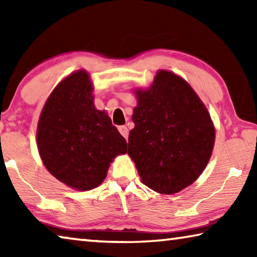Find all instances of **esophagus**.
Instances as JSON below:
<instances>
[{"instance_id":"esophagus-1","label":"esophagus","mask_w":257,"mask_h":257,"mask_svg":"<svg viewBox=\"0 0 257 257\" xmlns=\"http://www.w3.org/2000/svg\"><path fill=\"white\" fill-rule=\"evenodd\" d=\"M118 129H119L120 134L122 135V136H123L125 139H128V128L125 127V125H119Z\"/></svg>"}]
</instances>
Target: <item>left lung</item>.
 <instances>
[{
    "instance_id": "obj_1",
    "label": "left lung",
    "mask_w": 257,
    "mask_h": 257,
    "mask_svg": "<svg viewBox=\"0 0 257 257\" xmlns=\"http://www.w3.org/2000/svg\"><path fill=\"white\" fill-rule=\"evenodd\" d=\"M128 154L143 184L176 194L201 176L214 145L211 116L193 88L177 75L158 72L149 90H137Z\"/></svg>"
}]
</instances>
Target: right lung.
<instances>
[{
    "label": "right lung",
    "mask_w": 257,
    "mask_h": 257,
    "mask_svg": "<svg viewBox=\"0 0 257 257\" xmlns=\"http://www.w3.org/2000/svg\"><path fill=\"white\" fill-rule=\"evenodd\" d=\"M86 71L68 76L47 98L37 128L43 163L56 179L89 190L105 179L112 159L127 152V142L104 111L95 108Z\"/></svg>",
    "instance_id": "add662e5"
}]
</instances>
